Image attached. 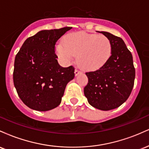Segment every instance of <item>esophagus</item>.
<instances>
[{"instance_id":"1","label":"esophagus","mask_w":149,"mask_h":149,"mask_svg":"<svg viewBox=\"0 0 149 149\" xmlns=\"http://www.w3.org/2000/svg\"><path fill=\"white\" fill-rule=\"evenodd\" d=\"M74 73H75V76H78V75L80 74V71H78V69H76V70H75V71H74Z\"/></svg>"}]
</instances>
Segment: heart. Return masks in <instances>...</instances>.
<instances>
[{
  "label": "heart",
  "mask_w": 149,
  "mask_h": 149,
  "mask_svg": "<svg viewBox=\"0 0 149 149\" xmlns=\"http://www.w3.org/2000/svg\"><path fill=\"white\" fill-rule=\"evenodd\" d=\"M56 52L61 61L69 63L77 56L81 69L95 71L102 68L110 59L112 44L103 35L76 32L64 38L56 46Z\"/></svg>",
  "instance_id": "heart-1"
}]
</instances>
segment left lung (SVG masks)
Instances as JSON below:
<instances>
[{
	"label": "left lung",
	"instance_id": "8db88e82",
	"mask_svg": "<svg viewBox=\"0 0 149 149\" xmlns=\"http://www.w3.org/2000/svg\"><path fill=\"white\" fill-rule=\"evenodd\" d=\"M109 38L112 54L105 64L86 73L88 83L84 95L92 107L102 111L119 107L130 95L135 78L132 55L122 38L106 31H99Z\"/></svg>",
	"mask_w": 149,
	"mask_h": 149
}]
</instances>
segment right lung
Here are the masks:
<instances>
[{
  "mask_svg": "<svg viewBox=\"0 0 149 149\" xmlns=\"http://www.w3.org/2000/svg\"><path fill=\"white\" fill-rule=\"evenodd\" d=\"M71 27L42 30L28 38L15 59L13 81L23 103L47 111L59 105L65 88L74 78V68L58 64L54 46Z\"/></svg>",
  "mask_w": 149,
  "mask_h": 149,
  "instance_id": "right-lung-1",
  "label": "right lung"
}]
</instances>
